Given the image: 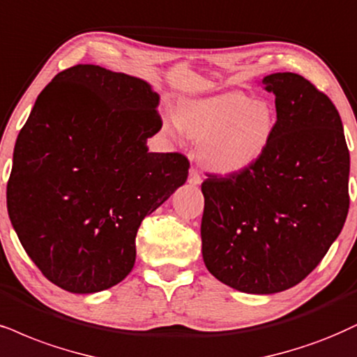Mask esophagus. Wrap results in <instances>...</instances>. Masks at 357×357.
Wrapping results in <instances>:
<instances>
[{
  "instance_id": "esophagus-1",
  "label": "esophagus",
  "mask_w": 357,
  "mask_h": 357,
  "mask_svg": "<svg viewBox=\"0 0 357 357\" xmlns=\"http://www.w3.org/2000/svg\"><path fill=\"white\" fill-rule=\"evenodd\" d=\"M188 183H190V185H200L202 175L199 174V170L190 169V172H188Z\"/></svg>"
}]
</instances>
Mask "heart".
Wrapping results in <instances>:
<instances>
[{"label": "heart", "mask_w": 357, "mask_h": 357, "mask_svg": "<svg viewBox=\"0 0 357 357\" xmlns=\"http://www.w3.org/2000/svg\"><path fill=\"white\" fill-rule=\"evenodd\" d=\"M164 127L170 135L183 130L200 144V162L213 174L233 175L265 153L276 130V114L266 100L225 92L183 102L177 117H167Z\"/></svg>", "instance_id": "1"}]
</instances>
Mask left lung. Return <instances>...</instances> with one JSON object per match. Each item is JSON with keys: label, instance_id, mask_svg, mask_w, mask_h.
I'll use <instances>...</instances> for the list:
<instances>
[{"label": "left lung", "instance_id": "8db88e82", "mask_svg": "<svg viewBox=\"0 0 357 357\" xmlns=\"http://www.w3.org/2000/svg\"><path fill=\"white\" fill-rule=\"evenodd\" d=\"M276 130L248 169L202 183V255L222 283L250 294L298 284L319 265L349 210V151L331 99L294 73L261 82Z\"/></svg>", "mask_w": 357, "mask_h": 357}]
</instances>
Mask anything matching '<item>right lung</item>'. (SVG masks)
I'll return each instance as SVG.
<instances>
[{"instance_id":"right-lung-1","label":"right lung","mask_w":357,"mask_h":357,"mask_svg":"<svg viewBox=\"0 0 357 357\" xmlns=\"http://www.w3.org/2000/svg\"><path fill=\"white\" fill-rule=\"evenodd\" d=\"M158 102L144 79L77 64L44 87L17 135L8 215L34 265L66 291L121 283L142 220L185 183L187 157L149 152Z\"/></svg>"}]
</instances>
